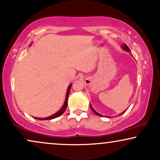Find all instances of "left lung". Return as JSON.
<instances>
[{
	"label": "left lung",
	"instance_id": "left-lung-1",
	"mask_svg": "<svg viewBox=\"0 0 160 160\" xmlns=\"http://www.w3.org/2000/svg\"><path fill=\"white\" fill-rule=\"evenodd\" d=\"M122 46H123V49H124V50H125V51H128V52H130V49H129V48H128V45H126V44H124V45H123ZM90 107H91V109H92V111H93V112H95L96 115H98V116H102V115H101V114H99V113H98V112H96V111L95 110V109H94L93 108H92V105H91V104H90ZM123 113H124V112H123ZM122 114H121V115H122Z\"/></svg>",
	"mask_w": 160,
	"mask_h": 160
}]
</instances>
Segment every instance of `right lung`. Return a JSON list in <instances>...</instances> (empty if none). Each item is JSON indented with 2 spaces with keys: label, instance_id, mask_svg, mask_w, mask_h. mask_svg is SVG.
<instances>
[{
  "label": "right lung",
  "instance_id": "1",
  "mask_svg": "<svg viewBox=\"0 0 160 160\" xmlns=\"http://www.w3.org/2000/svg\"><path fill=\"white\" fill-rule=\"evenodd\" d=\"M71 87H72V85H69L68 88V90H67V93H66V98H65V103H64V105L62 106V107L60 109V110L57 112V113H55V114H53V115H51V116H49V117H47V118H35L36 119H38V120H51V119H53V118H57V117L60 116L61 115H62V113L64 112L65 109H66L67 107V105H68V95H69V92H70V89H71Z\"/></svg>",
  "mask_w": 160,
  "mask_h": 160
}]
</instances>
